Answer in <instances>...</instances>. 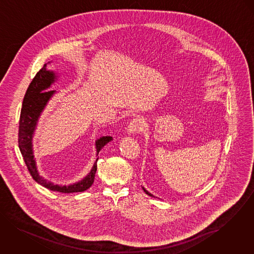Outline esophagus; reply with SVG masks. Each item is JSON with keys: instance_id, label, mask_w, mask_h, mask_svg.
<instances>
[{"instance_id": "esophagus-1", "label": "esophagus", "mask_w": 254, "mask_h": 254, "mask_svg": "<svg viewBox=\"0 0 254 254\" xmlns=\"http://www.w3.org/2000/svg\"><path fill=\"white\" fill-rule=\"evenodd\" d=\"M143 120L142 119H133L127 126V133L133 134L142 130L143 128Z\"/></svg>"}]
</instances>
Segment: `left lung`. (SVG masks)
Returning <instances> with one entry per match:
<instances>
[{
  "mask_svg": "<svg viewBox=\"0 0 254 254\" xmlns=\"http://www.w3.org/2000/svg\"><path fill=\"white\" fill-rule=\"evenodd\" d=\"M142 190H144V192H145V193H146V194H148V195L152 196V197H155V196L153 195V194H152V193H151V192H149V191H148V190H146V189H145V188H144V187H142Z\"/></svg>",
  "mask_w": 254,
  "mask_h": 254,
  "instance_id": "obj_1",
  "label": "left lung"
}]
</instances>
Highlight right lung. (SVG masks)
<instances>
[{"label":"right lung","mask_w":254,"mask_h":254,"mask_svg":"<svg viewBox=\"0 0 254 254\" xmlns=\"http://www.w3.org/2000/svg\"><path fill=\"white\" fill-rule=\"evenodd\" d=\"M48 62L47 64H49ZM47 64L36 74L35 78L29 85L25 97L23 99L21 114L19 121V133H18V145L20 152L23 156L24 161L28 167L30 174L33 179L42 187L64 193H73V192H83L92 187L95 175L97 172V161L96 159L90 173L85 176L81 181L64 186L54 184L51 181H48L44 177L39 174L36 157L34 156L33 148V138L35 131L38 127L39 118L41 113L45 109L47 103L52 97L56 94V91H48L51 86L58 80L57 72L47 69ZM112 140L111 136H101L96 140V150L97 156L99 151Z\"/></svg>","instance_id":"add662e5"}]
</instances>
